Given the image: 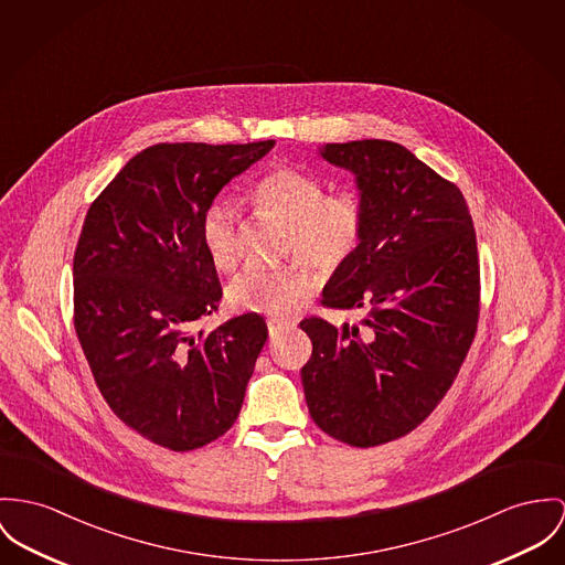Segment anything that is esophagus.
Masks as SVG:
<instances>
[{"mask_svg":"<svg viewBox=\"0 0 565 565\" xmlns=\"http://www.w3.org/2000/svg\"><path fill=\"white\" fill-rule=\"evenodd\" d=\"M290 324H292V322H290V320H284V318H268V320H266V327H268L270 338L279 335V333L286 331Z\"/></svg>","mask_w":565,"mask_h":565,"instance_id":"34e87169","label":"esophagus"}]
</instances>
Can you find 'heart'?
Here are the masks:
<instances>
[{
	"mask_svg": "<svg viewBox=\"0 0 565 565\" xmlns=\"http://www.w3.org/2000/svg\"><path fill=\"white\" fill-rule=\"evenodd\" d=\"M262 215L286 223L284 252L333 270L356 252L365 215L350 195H324V184L297 168H275L252 191ZM202 243L215 268L230 273L241 258L238 213L227 202H215L202 218ZM316 288V275L299 262L252 266L227 288V303L243 313L288 316Z\"/></svg>",
	"mask_w": 565,
	"mask_h": 565,
	"instance_id": "obj_1",
	"label": "heart"
}]
</instances>
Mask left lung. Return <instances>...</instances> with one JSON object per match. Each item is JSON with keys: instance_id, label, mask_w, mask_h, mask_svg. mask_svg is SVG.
<instances>
[{"instance_id": "1", "label": "left lung", "mask_w": 565, "mask_h": 565, "mask_svg": "<svg viewBox=\"0 0 565 565\" xmlns=\"http://www.w3.org/2000/svg\"><path fill=\"white\" fill-rule=\"evenodd\" d=\"M318 154L352 172L365 215L322 303L363 318L301 322L313 344L305 399L320 430L374 447L415 430L458 376L478 329V241L460 189L408 148L356 139Z\"/></svg>"}]
</instances>
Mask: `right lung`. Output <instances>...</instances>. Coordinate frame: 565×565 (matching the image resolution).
Listing matches in <instances>:
<instances>
[{"label": "right lung", "mask_w": 565, "mask_h": 565, "mask_svg": "<svg viewBox=\"0 0 565 565\" xmlns=\"http://www.w3.org/2000/svg\"><path fill=\"white\" fill-rule=\"evenodd\" d=\"M273 146H150L87 211L73 262L77 338L109 408L161 447L198 449L241 413L268 329L243 313L191 333L221 301L202 218Z\"/></svg>", "instance_id": "add662e5"}]
</instances>
